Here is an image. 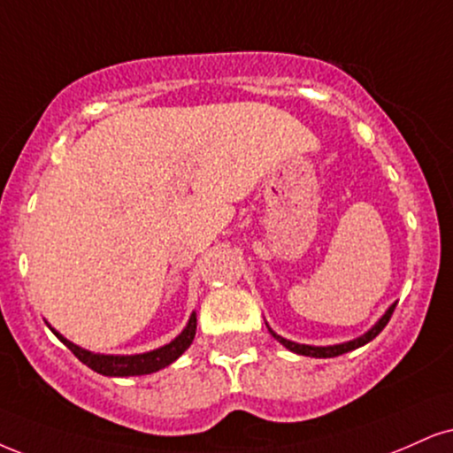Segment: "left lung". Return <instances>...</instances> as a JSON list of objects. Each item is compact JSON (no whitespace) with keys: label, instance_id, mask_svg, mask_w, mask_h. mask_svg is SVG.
I'll return each mask as SVG.
<instances>
[{"label":"left lung","instance_id":"obj_1","mask_svg":"<svg viewBox=\"0 0 453 453\" xmlns=\"http://www.w3.org/2000/svg\"><path fill=\"white\" fill-rule=\"evenodd\" d=\"M395 306H397V303L390 304L388 309L384 311V315L380 317V319H378L376 323H373V326H372L370 329H367L365 334H361L359 338L349 340V342L329 344V346H312V344H298V342H292V340H288V338L279 336L277 332H273V329L269 327V323H266V327H269L271 336L275 338L277 342H281L283 346H286L288 350H292V353H296V355H304V357H315V359H329V357L344 355V353H349V350H355V349H359V346H363V344L372 342V340L376 338L378 334H380L384 327H387V323H388V319H390V315H393Z\"/></svg>","mask_w":453,"mask_h":453}]
</instances>
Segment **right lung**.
I'll return each instance as SVG.
<instances>
[{
  "label": "right lung",
  "mask_w": 453,
  "mask_h": 453,
  "mask_svg": "<svg viewBox=\"0 0 453 453\" xmlns=\"http://www.w3.org/2000/svg\"><path fill=\"white\" fill-rule=\"evenodd\" d=\"M48 323V321H46ZM54 336L63 342L66 349L71 350L73 355L77 357L81 363H86L88 367L94 372L103 373V376H111V378H127V376H144V373H153L164 370V367L174 363L178 357H180L184 350L188 349L195 338V329H197V312H191L188 317V323L184 326V329L178 336L167 342L159 349L147 350V353H138V355H103V353H92V350L81 349V346L73 344L71 340H66L63 334L56 332V329L50 326Z\"/></svg>",
  "instance_id": "right-lung-1"
}]
</instances>
